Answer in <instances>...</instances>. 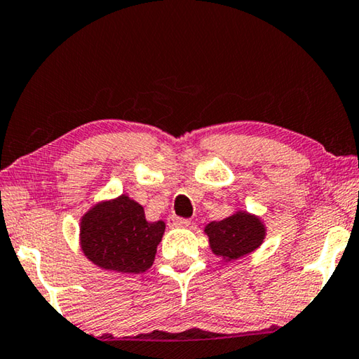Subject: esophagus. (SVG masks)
<instances>
[{"mask_svg": "<svg viewBox=\"0 0 359 359\" xmlns=\"http://www.w3.org/2000/svg\"><path fill=\"white\" fill-rule=\"evenodd\" d=\"M167 224H168V227H189L191 221H189V219L170 216V217L167 219Z\"/></svg>", "mask_w": 359, "mask_h": 359, "instance_id": "obj_1", "label": "esophagus"}]
</instances>
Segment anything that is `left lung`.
Instances as JSON below:
<instances>
[{"label": "left lung", "mask_w": 359, "mask_h": 359, "mask_svg": "<svg viewBox=\"0 0 359 359\" xmlns=\"http://www.w3.org/2000/svg\"><path fill=\"white\" fill-rule=\"evenodd\" d=\"M203 231L212 254L224 262H233L255 252L265 241L268 230L260 216L236 210L222 221L210 222Z\"/></svg>", "instance_id": "8db88e82"}]
</instances>
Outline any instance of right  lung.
Masks as SVG:
<instances>
[{
  "label": "right lung",
  "mask_w": 359,
  "mask_h": 359,
  "mask_svg": "<svg viewBox=\"0 0 359 359\" xmlns=\"http://www.w3.org/2000/svg\"><path fill=\"white\" fill-rule=\"evenodd\" d=\"M165 222H149L135 200L121 194L100 200L80 219V249L94 265L123 274L153 266Z\"/></svg>",
  "instance_id": "add662e5"
}]
</instances>
